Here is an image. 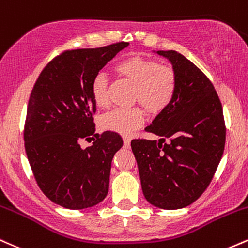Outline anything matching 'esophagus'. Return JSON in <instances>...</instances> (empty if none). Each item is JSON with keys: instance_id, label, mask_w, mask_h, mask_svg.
<instances>
[{"instance_id": "1", "label": "esophagus", "mask_w": 248, "mask_h": 248, "mask_svg": "<svg viewBox=\"0 0 248 248\" xmlns=\"http://www.w3.org/2000/svg\"><path fill=\"white\" fill-rule=\"evenodd\" d=\"M124 148H129L130 147V140L128 138H126V136L124 138Z\"/></svg>"}]
</instances>
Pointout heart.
<instances>
[{
    "mask_svg": "<svg viewBox=\"0 0 248 248\" xmlns=\"http://www.w3.org/2000/svg\"><path fill=\"white\" fill-rule=\"evenodd\" d=\"M116 72L135 85L134 101L140 102L148 112L160 113L169 106L177 88V78L171 67L164 66L154 59L130 56L116 65ZM108 78L104 73L95 76L92 82V95L95 105L105 108L109 105ZM141 108H116L101 118L105 130L120 135H130L143 124Z\"/></svg>",
    "mask_w": 248,
    "mask_h": 248,
    "instance_id": "1",
    "label": "heart"
}]
</instances>
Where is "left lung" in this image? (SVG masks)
<instances>
[{
    "instance_id": "obj_1",
    "label": "left lung",
    "mask_w": 248,
    "mask_h": 248,
    "mask_svg": "<svg viewBox=\"0 0 248 248\" xmlns=\"http://www.w3.org/2000/svg\"><path fill=\"white\" fill-rule=\"evenodd\" d=\"M157 53L171 62L177 88L169 106L146 128L160 140L139 139L130 146L144 197L154 206L176 210L192 204L209 186L223 156L226 128L209 78L176 51Z\"/></svg>"
}]
</instances>
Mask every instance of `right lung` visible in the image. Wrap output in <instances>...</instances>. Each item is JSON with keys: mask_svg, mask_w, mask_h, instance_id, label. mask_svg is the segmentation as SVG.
I'll return each mask as SVG.
<instances>
[{"mask_svg": "<svg viewBox=\"0 0 248 248\" xmlns=\"http://www.w3.org/2000/svg\"><path fill=\"white\" fill-rule=\"evenodd\" d=\"M128 43L64 51L37 79L28 104L24 146L37 184L53 203L71 210L94 206L109 187L119 134H95L92 82ZM93 138H91L90 136ZM82 138L93 140L82 150Z\"/></svg>", "mask_w": 248, "mask_h": 248, "instance_id": "obj_1", "label": "right lung"}]
</instances>
